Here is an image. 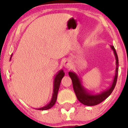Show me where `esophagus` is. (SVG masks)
<instances>
[{
    "instance_id": "34e87169",
    "label": "esophagus",
    "mask_w": 128,
    "mask_h": 128,
    "mask_svg": "<svg viewBox=\"0 0 128 128\" xmlns=\"http://www.w3.org/2000/svg\"><path fill=\"white\" fill-rule=\"evenodd\" d=\"M64 67H66V68H70V66H71V62H70V61H69V60H66L65 62H64Z\"/></svg>"
}]
</instances>
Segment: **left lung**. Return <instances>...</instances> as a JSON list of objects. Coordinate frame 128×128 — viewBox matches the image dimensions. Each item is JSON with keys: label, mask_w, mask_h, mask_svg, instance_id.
<instances>
[{"label": "left lung", "mask_w": 128, "mask_h": 128, "mask_svg": "<svg viewBox=\"0 0 128 128\" xmlns=\"http://www.w3.org/2000/svg\"><path fill=\"white\" fill-rule=\"evenodd\" d=\"M111 48L114 51V54L115 55L116 68L115 76L113 79L112 83L108 89L103 91L100 93L93 94L90 92H88L86 88H85L84 86L82 85L81 80L75 73L72 72H68L69 76L71 78L72 80L73 87L76 94V96L77 97V99H78L79 102L84 105H86V106H94V105H98L100 103L103 102L104 100L106 99L108 97H109L115 88L116 82H117V76H118V59L114 47L113 46H111Z\"/></svg>", "instance_id": "left-lung-1"}]
</instances>
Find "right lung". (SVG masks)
<instances>
[{
  "label": "right lung",
  "instance_id": "1",
  "mask_svg": "<svg viewBox=\"0 0 128 128\" xmlns=\"http://www.w3.org/2000/svg\"><path fill=\"white\" fill-rule=\"evenodd\" d=\"M12 55L11 56V58H10V60L11 59V57ZM65 73L64 72L63 70H61L57 73V74H56L55 76V78L54 80V89H53V94H52V99H51L50 102L46 106L42 107V108H38L37 110H49L50 108H51L52 107L55 105L56 101L57 99V95H58V92L59 90V88L60 84H61V81L62 80V78L64 77Z\"/></svg>",
  "mask_w": 128,
  "mask_h": 128
}]
</instances>
